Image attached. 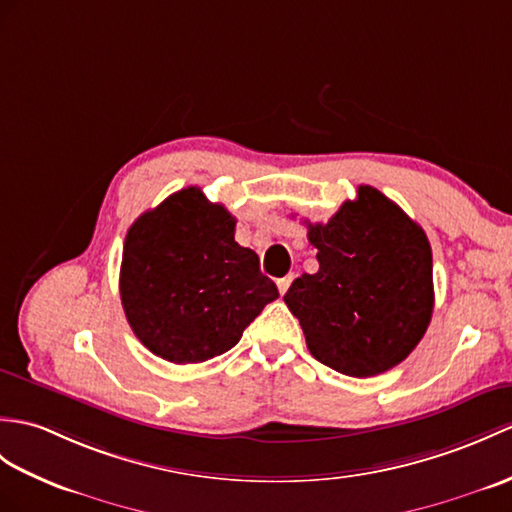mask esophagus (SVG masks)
I'll use <instances>...</instances> for the list:
<instances>
[{
    "mask_svg": "<svg viewBox=\"0 0 512 512\" xmlns=\"http://www.w3.org/2000/svg\"><path fill=\"white\" fill-rule=\"evenodd\" d=\"M292 275H288V277H281L279 281H277V288H279V294L283 296L285 292H288V288H290V283H292Z\"/></svg>",
    "mask_w": 512,
    "mask_h": 512,
    "instance_id": "obj_1",
    "label": "esophagus"
}]
</instances>
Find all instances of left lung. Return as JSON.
Returning a JSON list of instances; mask_svg holds the SVG:
<instances>
[{"instance_id":"obj_1","label":"left lung","mask_w":512,"mask_h":512,"mask_svg":"<svg viewBox=\"0 0 512 512\" xmlns=\"http://www.w3.org/2000/svg\"><path fill=\"white\" fill-rule=\"evenodd\" d=\"M318 270L294 279L283 301L318 362L351 377L397 366L421 342L434 310L425 231L371 185L327 224L307 222Z\"/></svg>"}]
</instances>
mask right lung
I'll return each instance as SVG.
<instances>
[{"label":"right lung","mask_w":512,"mask_h":512,"mask_svg":"<svg viewBox=\"0 0 512 512\" xmlns=\"http://www.w3.org/2000/svg\"><path fill=\"white\" fill-rule=\"evenodd\" d=\"M120 296L146 349L196 364L235 347L279 290L255 251L235 242L231 213L185 187L128 229Z\"/></svg>","instance_id":"add662e5"}]
</instances>
